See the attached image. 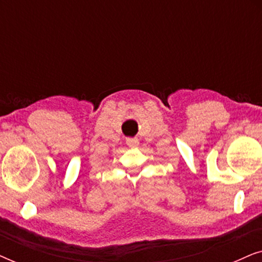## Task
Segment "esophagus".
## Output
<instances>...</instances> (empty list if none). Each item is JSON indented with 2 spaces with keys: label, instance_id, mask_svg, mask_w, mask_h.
<instances>
[{
  "label": "esophagus",
  "instance_id": "34e87169",
  "mask_svg": "<svg viewBox=\"0 0 262 262\" xmlns=\"http://www.w3.org/2000/svg\"><path fill=\"white\" fill-rule=\"evenodd\" d=\"M126 144L130 146V148H136V146H138L139 141H138V138H136V137H128V138H126Z\"/></svg>",
  "mask_w": 262,
  "mask_h": 262
}]
</instances>
